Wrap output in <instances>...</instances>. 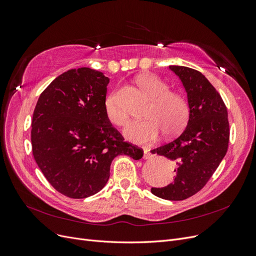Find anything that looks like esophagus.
<instances>
[{
  "mask_svg": "<svg viewBox=\"0 0 256 256\" xmlns=\"http://www.w3.org/2000/svg\"><path fill=\"white\" fill-rule=\"evenodd\" d=\"M154 157V154L152 152H150L148 150H147L145 147H144V154H143V158L144 159H152Z\"/></svg>",
  "mask_w": 256,
  "mask_h": 256,
  "instance_id": "obj_1",
  "label": "esophagus"
}]
</instances>
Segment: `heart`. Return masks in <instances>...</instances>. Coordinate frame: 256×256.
<instances>
[{
	"mask_svg": "<svg viewBox=\"0 0 256 256\" xmlns=\"http://www.w3.org/2000/svg\"><path fill=\"white\" fill-rule=\"evenodd\" d=\"M136 83L150 99L144 112V120H130L124 128V136L132 142H148L156 138L160 131L164 136H173L186 126L189 118V104L180 92L170 90L168 85L154 74L138 76ZM106 118L116 126L127 120V113L118 104L114 92L104 102Z\"/></svg>",
	"mask_w": 256,
	"mask_h": 256,
	"instance_id": "b5f03b06",
	"label": "heart"
}]
</instances>
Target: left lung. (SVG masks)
Segmentation results:
<instances>
[{"label":"left lung","instance_id":"left-lung-1","mask_svg":"<svg viewBox=\"0 0 256 256\" xmlns=\"http://www.w3.org/2000/svg\"><path fill=\"white\" fill-rule=\"evenodd\" d=\"M168 68L187 92L189 120L182 134L150 150L177 166L173 182L150 191L164 200H182L202 189L221 164L228 152L230 125L226 104L204 74L184 66Z\"/></svg>","mask_w":256,"mask_h":256}]
</instances>
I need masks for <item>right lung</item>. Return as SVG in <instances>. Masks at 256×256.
<instances>
[{"instance_id": "right-lung-1", "label": "right lung", "mask_w": 256, "mask_h": 256, "mask_svg": "<svg viewBox=\"0 0 256 256\" xmlns=\"http://www.w3.org/2000/svg\"><path fill=\"white\" fill-rule=\"evenodd\" d=\"M109 82L94 69H70L54 79L36 104L30 131L34 159L52 187L68 198H85L102 190L118 154L143 157L106 118Z\"/></svg>"}]
</instances>
